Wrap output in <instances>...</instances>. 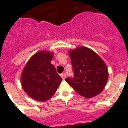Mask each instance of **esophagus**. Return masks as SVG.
Here are the masks:
<instances>
[{"mask_svg": "<svg viewBox=\"0 0 128 128\" xmlns=\"http://www.w3.org/2000/svg\"><path fill=\"white\" fill-rule=\"evenodd\" d=\"M60 76L62 77V78L63 80H65L66 78V75L65 73H62V74H60Z\"/></svg>", "mask_w": 128, "mask_h": 128, "instance_id": "1", "label": "esophagus"}]
</instances>
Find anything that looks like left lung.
Instances as JSON below:
<instances>
[{
  "instance_id": "1",
  "label": "left lung",
  "mask_w": 128,
  "mask_h": 128,
  "mask_svg": "<svg viewBox=\"0 0 128 128\" xmlns=\"http://www.w3.org/2000/svg\"><path fill=\"white\" fill-rule=\"evenodd\" d=\"M68 53L74 78H67V83L86 98L100 94L108 78V68L103 60L95 52L86 46H78Z\"/></svg>"
}]
</instances>
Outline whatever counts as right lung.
Instances as JSON below:
<instances>
[{
	"mask_svg": "<svg viewBox=\"0 0 128 128\" xmlns=\"http://www.w3.org/2000/svg\"><path fill=\"white\" fill-rule=\"evenodd\" d=\"M54 53L41 50L34 54L25 64L21 74L24 91L36 101L51 98L62 82L51 60Z\"/></svg>",
	"mask_w": 128,
	"mask_h": 128,
	"instance_id": "obj_1",
	"label": "right lung"
}]
</instances>
